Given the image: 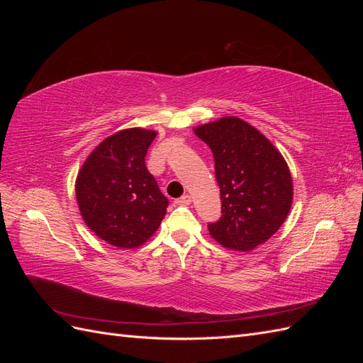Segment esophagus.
I'll return each mask as SVG.
<instances>
[{
    "label": "esophagus",
    "mask_w": 363,
    "mask_h": 363,
    "mask_svg": "<svg viewBox=\"0 0 363 363\" xmlns=\"http://www.w3.org/2000/svg\"><path fill=\"white\" fill-rule=\"evenodd\" d=\"M191 201H192V200H191V195L186 194V195L180 196V199L175 200V204H177V206H189Z\"/></svg>",
    "instance_id": "34e87169"
}]
</instances>
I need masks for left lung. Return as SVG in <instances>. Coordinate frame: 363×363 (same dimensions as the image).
<instances>
[{
    "mask_svg": "<svg viewBox=\"0 0 363 363\" xmlns=\"http://www.w3.org/2000/svg\"><path fill=\"white\" fill-rule=\"evenodd\" d=\"M211 147L223 201V216L208 224L219 245L252 251L277 233L288 218L294 184L281 152L257 128L224 116L194 128Z\"/></svg>",
    "mask_w": 363,
    "mask_h": 363,
    "instance_id": "obj_1",
    "label": "left lung"
}]
</instances>
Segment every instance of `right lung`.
<instances>
[{
  "mask_svg": "<svg viewBox=\"0 0 363 363\" xmlns=\"http://www.w3.org/2000/svg\"><path fill=\"white\" fill-rule=\"evenodd\" d=\"M157 131L125 128L98 144L79 171L75 196L92 232L116 248H138L157 232L168 200L145 167Z\"/></svg>",
  "mask_w": 363,
  "mask_h": 363,
  "instance_id": "right-lung-1",
  "label": "right lung"
}]
</instances>
